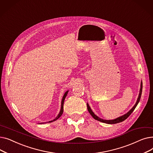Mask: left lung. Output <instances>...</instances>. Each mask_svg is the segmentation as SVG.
<instances>
[{
	"instance_id": "1",
	"label": "left lung",
	"mask_w": 153,
	"mask_h": 153,
	"mask_svg": "<svg viewBox=\"0 0 153 153\" xmlns=\"http://www.w3.org/2000/svg\"><path fill=\"white\" fill-rule=\"evenodd\" d=\"M142 89H143V83L142 82H141V89H140V94H139V96H138V100L137 101H136V103H135V105H134V107L128 112L127 114H125L124 115L122 116V117H120L116 119H114V120H103L102 118H100L99 117H98L97 115H95L94 114V112L92 111L91 107H89V104L87 103V109H88V111H89V112L90 113V114L92 116V117L95 119L98 120V121H100L101 122H103V123H108V124H115V123H120V122H122L123 121H124V120H125L128 117H129L132 112L134 111V110L135 109V108L136 107V106H137V105L138 104L140 100V99H141V94H142Z\"/></svg>"
}]
</instances>
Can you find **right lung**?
I'll list each match as a JSON object with an SVG mask.
<instances>
[{
	"label": "right lung",
	"mask_w": 153,
	"mask_h": 153,
	"mask_svg": "<svg viewBox=\"0 0 153 153\" xmlns=\"http://www.w3.org/2000/svg\"><path fill=\"white\" fill-rule=\"evenodd\" d=\"M68 91H67V92H65V94H64V96H63V97H62V102H61V110H60V112H59V114H58V115L56 117V118H54L53 120H51V121H50L48 123H51V122H54V121H55V120H56L57 119H58L61 115H62V113H63V105H64V99H65V98H66V95H67V94H68Z\"/></svg>",
	"instance_id": "1"
}]
</instances>
